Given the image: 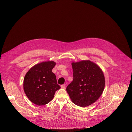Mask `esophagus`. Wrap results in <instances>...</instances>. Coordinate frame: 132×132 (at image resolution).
Returning <instances> with one entry per match:
<instances>
[{
  "label": "esophagus",
  "instance_id": "34e87169",
  "mask_svg": "<svg viewBox=\"0 0 132 132\" xmlns=\"http://www.w3.org/2000/svg\"><path fill=\"white\" fill-rule=\"evenodd\" d=\"M61 88H62V89H66V85H65V84H64V85H61Z\"/></svg>",
  "mask_w": 132,
  "mask_h": 132
}]
</instances>
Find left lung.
Segmentation results:
<instances>
[{"label":"left lung","mask_w":132,"mask_h":132,"mask_svg":"<svg viewBox=\"0 0 132 132\" xmlns=\"http://www.w3.org/2000/svg\"><path fill=\"white\" fill-rule=\"evenodd\" d=\"M73 80L66 91L71 100L77 105L86 107L96 102L101 96L105 86L101 69L89 60L71 63Z\"/></svg>","instance_id":"8db88e82"}]
</instances>
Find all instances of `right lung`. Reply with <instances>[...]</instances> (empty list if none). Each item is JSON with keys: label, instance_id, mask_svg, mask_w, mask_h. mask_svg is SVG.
Instances as JSON below:
<instances>
[{"label": "right lung", "instance_id": "right-lung-1", "mask_svg": "<svg viewBox=\"0 0 132 132\" xmlns=\"http://www.w3.org/2000/svg\"><path fill=\"white\" fill-rule=\"evenodd\" d=\"M55 65L53 61L44 62L33 66L26 75L23 80L24 92L36 105L49 103L53 99L56 91L61 88L52 72Z\"/></svg>", "mask_w": 132, "mask_h": 132}]
</instances>
